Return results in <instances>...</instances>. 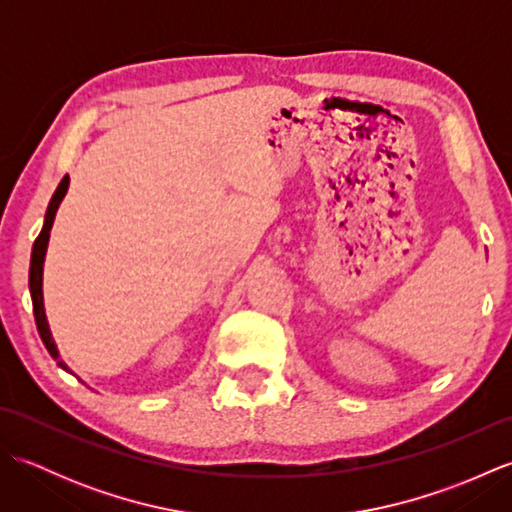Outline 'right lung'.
I'll list each match as a JSON object with an SVG mask.
<instances>
[{
    "label": "right lung",
    "mask_w": 512,
    "mask_h": 512,
    "mask_svg": "<svg viewBox=\"0 0 512 512\" xmlns=\"http://www.w3.org/2000/svg\"><path fill=\"white\" fill-rule=\"evenodd\" d=\"M70 187V176H65L57 191H54L52 200L48 204V211L46 217H43V228L39 237L35 239V244H32V255H30V297H32V310H35V321H37V330L43 345H46V350L50 352V356L54 361L59 363V367H63L65 372L72 374V369L61 361V354L57 350V343L52 339V332H50V325L46 319V308H43V262H46V250H48V242H50V231H52V224H54V215L59 211V204L63 202L65 193H68Z\"/></svg>",
    "instance_id": "1"
}]
</instances>
